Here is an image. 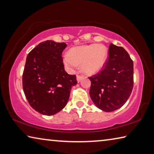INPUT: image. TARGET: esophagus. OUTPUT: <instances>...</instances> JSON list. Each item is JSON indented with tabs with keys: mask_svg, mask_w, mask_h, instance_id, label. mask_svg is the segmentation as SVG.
Here are the masks:
<instances>
[{
	"mask_svg": "<svg viewBox=\"0 0 154 154\" xmlns=\"http://www.w3.org/2000/svg\"><path fill=\"white\" fill-rule=\"evenodd\" d=\"M83 76H82V75H77V80L78 82H80L81 81H82L83 79Z\"/></svg>",
	"mask_w": 154,
	"mask_h": 154,
	"instance_id": "34e87169",
	"label": "esophagus"
}]
</instances>
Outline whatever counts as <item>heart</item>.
Listing matches in <instances>:
<instances>
[{"label": "heart", "instance_id": "heart-1", "mask_svg": "<svg viewBox=\"0 0 154 154\" xmlns=\"http://www.w3.org/2000/svg\"><path fill=\"white\" fill-rule=\"evenodd\" d=\"M108 51L102 44H91L72 48L70 53L64 56L65 64L70 69L82 65V71L86 74L98 72L105 64Z\"/></svg>", "mask_w": 154, "mask_h": 154}]
</instances>
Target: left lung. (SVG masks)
I'll list each match as a JSON object with an SVG mask.
<instances>
[{
	"mask_svg": "<svg viewBox=\"0 0 154 154\" xmlns=\"http://www.w3.org/2000/svg\"><path fill=\"white\" fill-rule=\"evenodd\" d=\"M133 61L122 47L111 44L101 71L89 77L90 95L98 109L111 112L123 106L134 84Z\"/></svg>",
	"mask_w": 154,
	"mask_h": 154,
	"instance_id": "obj_1",
	"label": "left lung"
}]
</instances>
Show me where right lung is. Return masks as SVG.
<instances>
[{
	"label": "right lung",
	"mask_w": 154,
	"mask_h": 154,
	"mask_svg": "<svg viewBox=\"0 0 154 154\" xmlns=\"http://www.w3.org/2000/svg\"><path fill=\"white\" fill-rule=\"evenodd\" d=\"M67 45L48 40L28 54L22 85L30 105L43 115L51 116L66 105L75 75L65 71L62 54Z\"/></svg>",
	"instance_id": "add662e5"
}]
</instances>
